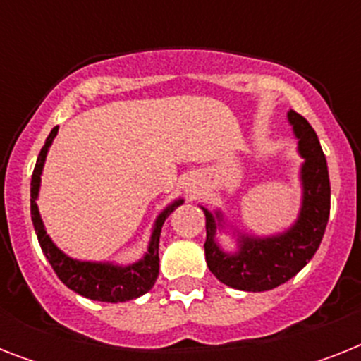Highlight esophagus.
<instances>
[{"label":"esophagus","mask_w":361,"mask_h":361,"mask_svg":"<svg viewBox=\"0 0 361 361\" xmlns=\"http://www.w3.org/2000/svg\"><path fill=\"white\" fill-rule=\"evenodd\" d=\"M185 191H187V195H191V197H198V192H200L195 185H192V187H187Z\"/></svg>","instance_id":"34e87169"}]
</instances>
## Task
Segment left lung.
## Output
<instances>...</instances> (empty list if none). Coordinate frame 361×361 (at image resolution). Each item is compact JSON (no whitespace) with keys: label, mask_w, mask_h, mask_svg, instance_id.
Returning a JSON list of instances; mask_svg holds the SVG:
<instances>
[{"label":"left lung","mask_w":361,"mask_h":361,"mask_svg":"<svg viewBox=\"0 0 361 361\" xmlns=\"http://www.w3.org/2000/svg\"><path fill=\"white\" fill-rule=\"evenodd\" d=\"M296 152L303 159L300 166L302 202L290 226L268 236L247 234L226 219L223 209H208L206 215V262L209 271L226 286L245 292L271 290L292 279L314 257L328 217H330V176L319 136L309 121L294 110L286 112ZM221 233L233 236L237 247L225 252L219 243Z\"/></svg>","instance_id":"8db88e82"}]
</instances>
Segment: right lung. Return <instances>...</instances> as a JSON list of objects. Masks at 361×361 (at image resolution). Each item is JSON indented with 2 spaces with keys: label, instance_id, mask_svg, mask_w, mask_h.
<instances>
[{
  "label": "right lung",
  "instance_id": "1",
  "mask_svg": "<svg viewBox=\"0 0 361 361\" xmlns=\"http://www.w3.org/2000/svg\"><path fill=\"white\" fill-rule=\"evenodd\" d=\"M59 127H54L48 135L44 146H42L39 157H37L35 170L31 176V221L35 228L37 240L41 243V249L48 262L54 268L59 281L67 288L75 290L76 294L95 300V302L120 303L136 300L144 296L147 290H152L155 279L159 275V236L161 228L172 212L183 204V198H176L166 208L161 209V214L155 217L152 226V234L147 241L146 252L142 255L136 262L120 264L110 262V260H80V258L69 257L67 252L59 249L54 240L48 236L44 223H42L41 212L37 206L39 191H41V176L47 163L48 149L52 146L54 138L58 135Z\"/></svg>",
  "mask_w": 361,
  "mask_h": 361
}]
</instances>
